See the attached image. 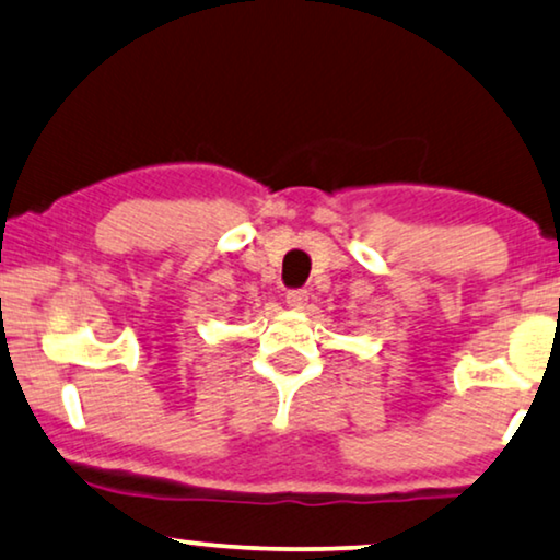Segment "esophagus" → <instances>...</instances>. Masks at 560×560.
<instances>
[{
	"label": "esophagus",
	"mask_w": 560,
	"mask_h": 560,
	"mask_svg": "<svg viewBox=\"0 0 560 560\" xmlns=\"http://www.w3.org/2000/svg\"><path fill=\"white\" fill-rule=\"evenodd\" d=\"M307 302H310L307 289H289L287 292V304L292 310H304L307 307Z\"/></svg>",
	"instance_id": "esophagus-1"
}]
</instances>
